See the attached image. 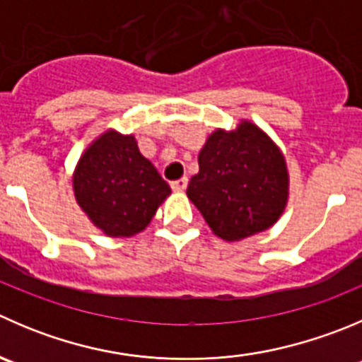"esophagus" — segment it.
I'll return each mask as SVG.
<instances>
[{
	"instance_id": "1",
	"label": "esophagus",
	"mask_w": 362,
	"mask_h": 362,
	"mask_svg": "<svg viewBox=\"0 0 362 362\" xmlns=\"http://www.w3.org/2000/svg\"><path fill=\"white\" fill-rule=\"evenodd\" d=\"M187 184H189L187 177H184V178H178V180L171 182V189H173L175 192H182V191H184L185 187H187Z\"/></svg>"
}]
</instances>
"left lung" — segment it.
<instances>
[{"label":"left lung","mask_w":362,"mask_h":362,"mask_svg":"<svg viewBox=\"0 0 362 362\" xmlns=\"http://www.w3.org/2000/svg\"><path fill=\"white\" fill-rule=\"evenodd\" d=\"M187 196L219 238L238 242L274 226L288 203L286 159L265 131L240 120L216 129L198 157Z\"/></svg>","instance_id":"obj_1"}]
</instances>
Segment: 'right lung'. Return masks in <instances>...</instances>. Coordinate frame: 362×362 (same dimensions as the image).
I'll list each match as a JSON object with an SVG mask.
<instances>
[{
	"label": "right lung",
	"mask_w": 362,
	"mask_h": 362,
	"mask_svg": "<svg viewBox=\"0 0 362 362\" xmlns=\"http://www.w3.org/2000/svg\"><path fill=\"white\" fill-rule=\"evenodd\" d=\"M74 196L93 226L113 238L145 230L171 189L139 152L132 134L115 129L93 139L72 175Z\"/></svg>",
	"instance_id": "right-lung-1"
}]
</instances>
